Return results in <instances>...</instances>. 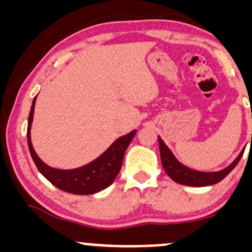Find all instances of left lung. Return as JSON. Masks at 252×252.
<instances>
[{
	"label": "left lung",
	"instance_id": "1",
	"mask_svg": "<svg viewBox=\"0 0 252 252\" xmlns=\"http://www.w3.org/2000/svg\"><path fill=\"white\" fill-rule=\"evenodd\" d=\"M158 146H160L161 161H162L163 169L166 170L167 175L178 184L192 187L211 186V185L220 182L222 179L230 174L231 170L235 168L242 158L243 153H244V149H243L239 153V155L232 161V163L228 164L224 169L217 170V172H202V170L190 168V167L180 162L160 136H158Z\"/></svg>",
	"mask_w": 252,
	"mask_h": 252
}]
</instances>
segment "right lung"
Returning <instances> with one entry per match:
<instances>
[{"label":"right lung","mask_w":252,"mask_h":252,"mask_svg":"<svg viewBox=\"0 0 252 252\" xmlns=\"http://www.w3.org/2000/svg\"><path fill=\"white\" fill-rule=\"evenodd\" d=\"M36 97H34L33 103L28 117L27 126V142L30 153L39 172L63 192L72 193L78 195L94 194L105 189L114 182L120 173L123 163V158L126 150L136 134V130L118 137L103 154L91 162L84 164L82 167L73 169H59L53 168L45 163L33 148L31 138V128L33 123L34 108H35Z\"/></svg>","instance_id":"1"}]
</instances>
